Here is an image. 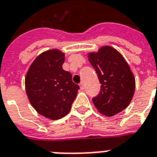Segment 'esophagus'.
<instances>
[{
	"mask_svg": "<svg viewBox=\"0 0 157 157\" xmlns=\"http://www.w3.org/2000/svg\"><path fill=\"white\" fill-rule=\"evenodd\" d=\"M80 87H81V90H84V89H85V85H84L83 82H81V83H80Z\"/></svg>",
	"mask_w": 157,
	"mask_h": 157,
	"instance_id": "1",
	"label": "esophagus"
}]
</instances>
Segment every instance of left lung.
Instances as JSON below:
<instances>
[{
	"mask_svg": "<svg viewBox=\"0 0 157 157\" xmlns=\"http://www.w3.org/2000/svg\"><path fill=\"white\" fill-rule=\"evenodd\" d=\"M88 58L101 84L100 92L92 98L94 106L106 116L123 111L131 102L135 89V77L127 62L110 46L90 53Z\"/></svg>",
	"mask_w": 157,
	"mask_h": 157,
	"instance_id": "8db88e82",
	"label": "left lung"
}]
</instances>
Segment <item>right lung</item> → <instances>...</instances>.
<instances>
[{
    "label": "right lung",
    "instance_id": "right-lung-1",
    "mask_svg": "<svg viewBox=\"0 0 157 157\" xmlns=\"http://www.w3.org/2000/svg\"><path fill=\"white\" fill-rule=\"evenodd\" d=\"M65 54L57 49L42 53L26 75L25 87L29 102L39 114L56 120L71 110L80 87L72 75L62 68Z\"/></svg>",
    "mask_w": 157,
    "mask_h": 157
}]
</instances>
